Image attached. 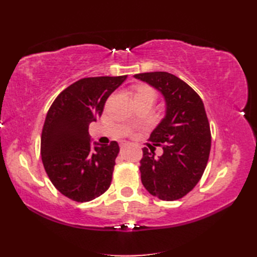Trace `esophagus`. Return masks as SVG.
<instances>
[{"instance_id":"1","label":"esophagus","mask_w":257,"mask_h":257,"mask_svg":"<svg viewBox=\"0 0 257 257\" xmlns=\"http://www.w3.org/2000/svg\"><path fill=\"white\" fill-rule=\"evenodd\" d=\"M125 146H128V143H125V141L124 143H121V147H125Z\"/></svg>"}]
</instances>
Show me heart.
Returning a JSON list of instances; mask_svg holds the SVG:
<instances>
[{"mask_svg":"<svg viewBox=\"0 0 257 257\" xmlns=\"http://www.w3.org/2000/svg\"><path fill=\"white\" fill-rule=\"evenodd\" d=\"M136 95H152L155 96V92L152 91L150 88H148V87H139L138 88V92Z\"/></svg>","mask_w":257,"mask_h":257,"instance_id":"obj_1","label":"heart"}]
</instances>
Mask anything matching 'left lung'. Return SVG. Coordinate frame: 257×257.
Instances as JSON below:
<instances>
[{"instance_id": "left-lung-1", "label": "left lung", "mask_w": 257, "mask_h": 257, "mask_svg": "<svg viewBox=\"0 0 257 257\" xmlns=\"http://www.w3.org/2000/svg\"><path fill=\"white\" fill-rule=\"evenodd\" d=\"M134 77L159 90L166 101V116L149 138L163 154L157 158L143 149L141 182L160 200H179L200 181L209 160L211 130L203 101L187 83L167 72Z\"/></svg>"}]
</instances>
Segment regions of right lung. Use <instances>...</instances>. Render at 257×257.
Returning <instances> with one entry per match:
<instances>
[{"label": "right lung", "instance_id": "right-lung-1", "mask_svg": "<svg viewBox=\"0 0 257 257\" xmlns=\"http://www.w3.org/2000/svg\"><path fill=\"white\" fill-rule=\"evenodd\" d=\"M125 78L79 79L56 97L46 114L42 161L54 187L70 200L88 202L110 187L119 146L116 141L91 146L89 123L101 116L107 98Z\"/></svg>", "mask_w": 257, "mask_h": 257}]
</instances>
